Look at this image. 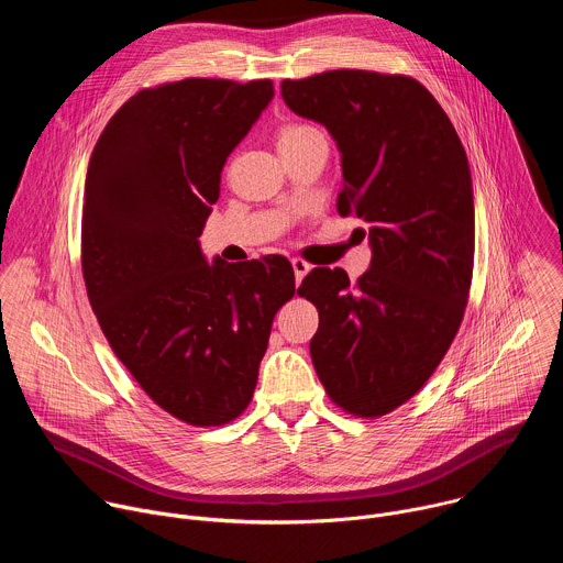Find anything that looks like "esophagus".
<instances>
[{"mask_svg":"<svg viewBox=\"0 0 563 563\" xmlns=\"http://www.w3.org/2000/svg\"><path fill=\"white\" fill-rule=\"evenodd\" d=\"M291 267H294V278H296V285H300V280L307 276V272L311 269L309 263H305L302 258H294L291 261Z\"/></svg>","mask_w":563,"mask_h":563,"instance_id":"1","label":"esophagus"}]
</instances>
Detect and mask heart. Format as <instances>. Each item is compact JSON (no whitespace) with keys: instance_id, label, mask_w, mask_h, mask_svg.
<instances>
[{"instance_id":"b5f03b06","label":"heart","mask_w":563,"mask_h":563,"mask_svg":"<svg viewBox=\"0 0 563 563\" xmlns=\"http://www.w3.org/2000/svg\"><path fill=\"white\" fill-rule=\"evenodd\" d=\"M311 126H305V124H294V126H287L283 133H280V137L278 140H287V137H294V135H300V133H305V131H309Z\"/></svg>"}]
</instances>
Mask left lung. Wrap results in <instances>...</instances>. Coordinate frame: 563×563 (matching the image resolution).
I'll return each mask as SVG.
<instances>
[{"label": "left lung", "mask_w": 563, "mask_h": 563, "mask_svg": "<svg viewBox=\"0 0 563 563\" xmlns=\"http://www.w3.org/2000/svg\"><path fill=\"white\" fill-rule=\"evenodd\" d=\"M285 104L323 124L343 167L339 213L369 229V269H311L298 294L318 309L309 343L339 408L383 417L432 376L461 325L474 265L465 148L432 93L406 75L328 70L283 79Z\"/></svg>", "instance_id": "obj_1"}]
</instances>
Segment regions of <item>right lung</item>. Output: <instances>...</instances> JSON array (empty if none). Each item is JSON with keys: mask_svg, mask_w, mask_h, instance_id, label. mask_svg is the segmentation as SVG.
<instances>
[{"mask_svg": "<svg viewBox=\"0 0 563 563\" xmlns=\"http://www.w3.org/2000/svg\"><path fill=\"white\" fill-rule=\"evenodd\" d=\"M274 98L272 79L189 77L129 98L87 172L82 272L98 323L155 404L191 426L243 412L276 311L283 256L207 263L200 233L229 153Z\"/></svg>", "mask_w": 563, "mask_h": 563, "instance_id": "add662e5", "label": "right lung"}]
</instances>
